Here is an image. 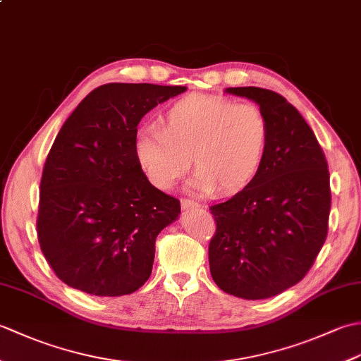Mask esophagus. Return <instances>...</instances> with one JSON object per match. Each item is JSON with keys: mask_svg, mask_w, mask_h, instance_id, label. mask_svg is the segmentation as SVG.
<instances>
[{"mask_svg": "<svg viewBox=\"0 0 361 361\" xmlns=\"http://www.w3.org/2000/svg\"><path fill=\"white\" fill-rule=\"evenodd\" d=\"M181 208L185 209V211L195 209V208H200V203L190 200V198H183V200H181Z\"/></svg>", "mask_w": 361, "mask_h": 361, "instance_id": "1", "label": "esophagus"}]
</instances>
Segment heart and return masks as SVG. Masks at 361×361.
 Returning a JSON list of instances; mask_svg holds the SVG:
<instances>
[{
    "mask_svg": "<svg viewBox=\"0 0 361 361\" xmlns=\"http://www.w3.org/2000/svg\"><path fill=\"white\" fill-rule=\"evenodd\" d=\"M271 128L256 104L211 94H189L171 104L159 127L135 137V157L149 181L171 189L192 164L190 188L200 194L235 195L262 172Z\"/></svg>",
    "mask_w": 361,
    "mask_h": 361,
    "instance_id": "obj_1",
    "label": "heart"
}]
</instances>
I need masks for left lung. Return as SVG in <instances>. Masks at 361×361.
<instances>
[{
  "label": "left lung",
  "mask_w": 361,
  "mask_h": 361,
  "mask_svg": "<svg viewBox=\"0 0 361 361\" xmlns=\"http://www.w3.org/2000/svg\"><path fill=\"white\" fill-rule=\"evenodd\" d=\"M226 91L259 105L271 140L259 178L209 208L217 226L209 242L211 276L229 295L265 299L301 281L323 248L332 200L327 161L286 97L257 87Z\"/></svg>",
  "instance_id": "8db88e82"
}]
</instances>
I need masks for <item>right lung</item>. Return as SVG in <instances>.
Here are the masks:
<instances>
[{"instance_id": "add662e5", "label": "right lung", "mask_w": 361, "mask_h": 361, "mask_svg": "<svg viewBox=\"0 0 361 361\" xmlns=\"http://www.w3.org/2000/svg\"><path fill=\"white\" fill-rule=\"evenodd\" d=\"M186 87L106 83L83 99L54 141L40 183L37 237L66 286L122 296L149 279L157 235L180 200L150 185L135 157L145 113Z\"/></svg>"}]
</instances>
